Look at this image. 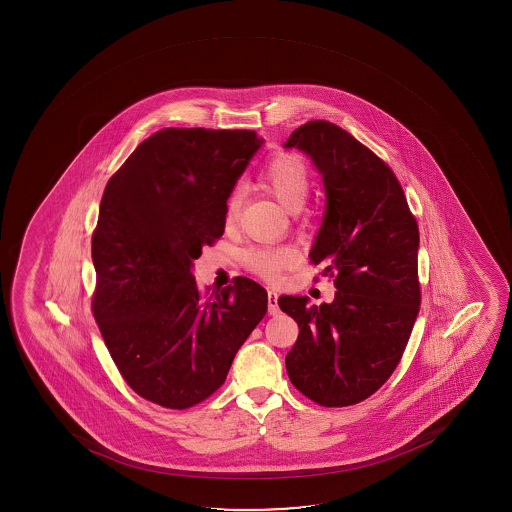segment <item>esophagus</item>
Masks as SVG:
<instances>
[{"instance_id": "34e87169", "label": "esophagus", "mask_w": 512, "mask_h": 512, "mask_svg": "<svg viewBox=\"0 0 512 512\" xmlns=\"http://www.w3.org/2000/svg\"><path fill=\"white\" fill-rule=\"evenodd\" d=\"M268 312H270L271 316H277L278 312H280L278 295L275 292H268Z\"/></svg>"}]
</instances>
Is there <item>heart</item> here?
Wrapping results in <instances>:
<instances>
[{"label": "heart", "mask_w": 512, "mask_h": 512, "mask_svg": "<svg viewBox=\"0 0 512 512\" xmlns=\"http://www.w3.org/2000/svg\"><path fill=\"white\" fill-rule=\"evenodd\" d=\"M258 186L271 194L285 210L295 213L306 205L311 179L304 160L292 153H282L273 157L259 172ZM241 203V191L234 189L225 201V220L229 224L241 212ZM242 261L254 275L275 280L283 270L294 265L295 253L288 246H251L242 253Z\"/></svg>", "instance_id": "heart-1"}]
</instances>
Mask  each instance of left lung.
Returning <instances> with one entry per match:
<instances>
[{
    "label": "left lung",
    "instance_id": "left-lung-1",
    "mask_svg": "<svg viewBox=\"0 0 512 512\" xmlns=\"http://www.w3.org/2000/svg\"><path fill=\"white\" fill-rule=\"evenodd\" d=\"M318 167L326 212L311 263L335 277V300L278 306L299 324L285 357L288 377L321 406H350L376 393L400 364L420 309L418 225L400 181L384 160L329 121L290 135Z\"/></svg>",
    "mask_w": 512,
    "mask_h": 512
}]
</instances>
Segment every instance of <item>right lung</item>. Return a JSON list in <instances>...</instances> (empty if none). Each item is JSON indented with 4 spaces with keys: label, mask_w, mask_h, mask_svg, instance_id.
Wrapping results in <instances>:
<instances>
[{
    "label": "right lung",
    "mask_w": 512,
    "mask_h": 512,
    "mask_svg": "<svg viewBox=\"0 0 512 512\" xmlns=\"http://www.w3.org/2000/svg\"><path fill=\"white\" fill-rule=\"evenodd\" d=\"M263 145L249 130L165 128L109 179L92 235V311L114 364L141 398L186 410L227 379L265 318L249 278L203 295L191 268L224 235L225 201Z\"/></svg>",
    "instance_id": "right-lung-1"
}]
</instances>
